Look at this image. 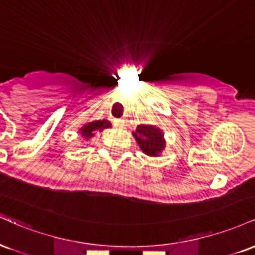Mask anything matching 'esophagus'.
I'll use <instances>...</instances> for the list:
<instances>
[{
    "mask_svg": "<svg viewBox=\"0 0 255 255\" xmlns=\"http://www.w3.org/2000/svg\"><path fill=\"white\" fill-rule=\"evenodd\" d=\"M115 126L116 127H124L125 126L124 120H115Z\"/></svg>",
    "mask_w": 255,
    "mask_h": 255,
    "instance_id": "1",
    "label": "esophagus"
}]
</instances>
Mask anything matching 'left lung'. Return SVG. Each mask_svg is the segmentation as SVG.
Masks as SVG:
<instances>
[{
	"instance_id": "1",
	"label": "left lung",
	"mask_w": 255,
	"mask_h": 255,
	"mask_svg": "<svg viewBox=\"0 0 255 255\" xmlns=\"http://www.w3.org/2000/svg\"><path fill=\"white\" fill-rule=\"evenodd\" d=\"M140 150L150 157H158L165 148L164 133L160 128L152 125H139L133 131Z\"/></svg>"
}]
</instances>
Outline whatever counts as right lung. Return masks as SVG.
Here are the masks:
<instances>
[{
  "instance_id": "right-lung-1",
  "label": "right lung",
  "mask_w": 255,
  "mask_h": 255,
  "mask_svg": "<svg viewBox=\"0 0 255 255\" xmlns=\"http://www.w3.org/2000/svg\"><path fill=\"white\" fill-rule=\"evenodd\" d=\"M107 128H111L110 121H108V120H96V121L89 122V124L84 125L83 127L79 128V133L86 141H89L91 137L95 136L96 131L101 133V131L107 129Z\"/></svg>"
}]
</instances>
